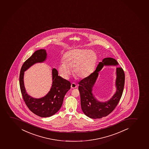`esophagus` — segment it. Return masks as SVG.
<instances>
[{
  "instance_id": "esophagus-1",
  "label": "esophagus",
  "mask_w": 149,
  "mask_h": 149,
  "mask_svg": "<svg viewBox=\"0 0 149 149\" xmlns=\"http://www.w3.org/2000/svg\"><path fill=\"white\" fill-rule=\"evenodd\" d=\"M71 87L72 88H77V86L75 83H72V84L71 85Z\"/></svg>"
}]
</instances>
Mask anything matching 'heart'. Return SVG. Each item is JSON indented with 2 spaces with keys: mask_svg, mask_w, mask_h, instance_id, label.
I'll list each match as a JSON object with an SVG mask.
<instances>
[{
  "mask_svg": "<svg viewBox=\"0 0 149 149\" xmlns=\"http://www.w3.org/2000/svg\"><path fill=\"white\" fill-rule=\"evenodd\" d=\"M63 61L58 68L61 77L68 78L73 68L74 75L78 78L84 79L90 75L95 69L97 56L92 50L73 49L65 53Z\"/></svg>",
  "mask_w": 149,
  "mask_h": 149,
  "instance_id": "1",
  "label": "heart"
}]
</instances>
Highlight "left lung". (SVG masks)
<instances>
[{"label":"left lung","mask_w":149,"mask_h":149,"mask_svg":"<svg viewBox=\"0 0 149 149\" xmlns=\"http://www.w3.org/2000/svg\"><path fill=\"white\" fill-rule=\"evenodd\" d=\"M118 63L112 58H106L100 62L95 71L79 83L81 109L84 114L92 119L106 117L113 111L119 102L124 87L125 73L123 69L117 67L115 86L116 92L110 99L106 102L97 100L93 94V88L104 66H117Z\"/></svg>","instance_id":"left-lung-1"}]
</instances>
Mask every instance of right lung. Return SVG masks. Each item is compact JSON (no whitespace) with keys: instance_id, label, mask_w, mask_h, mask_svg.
I'll return each instance as SVG.
<instances>
[{"instance_id":"obj_1","label":"right lung","mask_w":149,"mask_h":149,"mask_svg":"<svg viewBox=\"0 0 149 149\" xmlns=\"http://www.w3.org/2000/svg\"><path fill=\"white\" fill-rule=\"evenodd\" d=\"M47 55L45 49L35 51L23 63L19 75L20 91L25 103L32 112L42 117L51 116L60 110L64 97L71 86L70 81L58 76L57 69L53 68L52 84L48 93L40 98H33L28 94L24 83V72L36 63L45 61Z\"/></svg>"}]
</instances>
